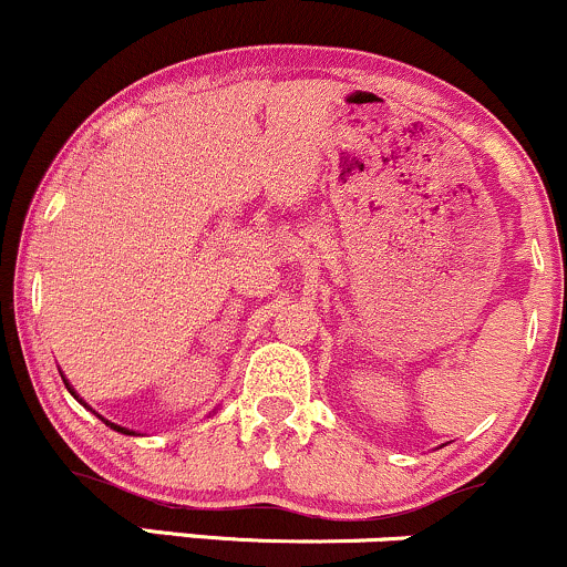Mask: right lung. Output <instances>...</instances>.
Returning a JSON list of instances; mask_svg holds the SVG:
<instances>
[{
  "instance_id": "right-lung-1",
  "label": "right lung",
  "mask_w": 567,
  "mask_h": 567,
  "mask_svg": "<svg viewBox=\"0 0 567 567\" xmlns=\"http://www.w3.org/2000/svg\"><path fill=\"white\" fill-rule=\"evenodd\" d=\"M61 379H64L66 390H70V393H72L74 398H78V401H80V403H83V406H85V401H83V398H80L78 393H74V390H72V384H70V382H66V377H64V374H61ZM102 420H104V416H102ZM104 422H107V420H104ZM107 425L112 427V431H117V433H126V435H134V431H128V427H121V425H115V422H107Z\"/></svg>"
}]
</instances>
